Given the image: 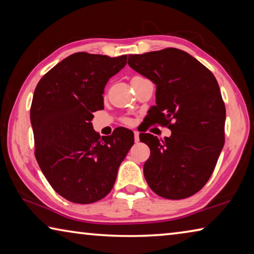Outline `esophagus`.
Wrapping results in <instances>:
<instances>
[{"label":"esophagus","instance_id":"esophagus-1","mask_svg":"<svg viewBox=\"0 0 254 254\" xmlns=\"http://www.w3.org/2000/svg\"><path fill=\"white\" fill-rule=\"evenodd\" d=\"M134 141H135V142H139V141H140L139 132H137V131H134Z\"/></svg>","mask_w":254,"mask_h":254}]
</instances>
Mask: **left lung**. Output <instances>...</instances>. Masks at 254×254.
<instances>
[{"mask_svg": "<svg viewBox=\"0 0 254 254\" xmlns=\"http://www.w3.org/2000/svg\"><path fill=\"white\" fill-rule=\"evenodd\" d=\"M127 64L156 84L157 104L150 111L154 122L171 130L162 141L140 133L150 148L144 178L163 198L190 197L208 182L224 145L226 113L217 80L198 60L176 48L128 55Z\"/></svg>", "mask_w": 254, "mask_h": 254, "instance_id": "obj_1", "label": "left lung"}]
</instances>
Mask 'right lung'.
I'll use <instances>...</instances> for the list:
<instances>
[{
	"mask_svg": "<svg viewBox=\"0 0 254 254\" xmlns=\"http://www.w3.org/2000/svg\"><path fill=\"white\" fill-rule=\"evenodd\" d=\"M127 58L72 54L34 89L30 110L34 156L51 187L72 203H95L109 194L134 143L126 127L101 137L92 126L93 112L104 109L106 83L127 65Z\"/></svg>",
	"mask_w": 254,
	"mask_h": 254,
	"instance_id": "obj_1",
	"label": "right lung"
}]
</instances>
